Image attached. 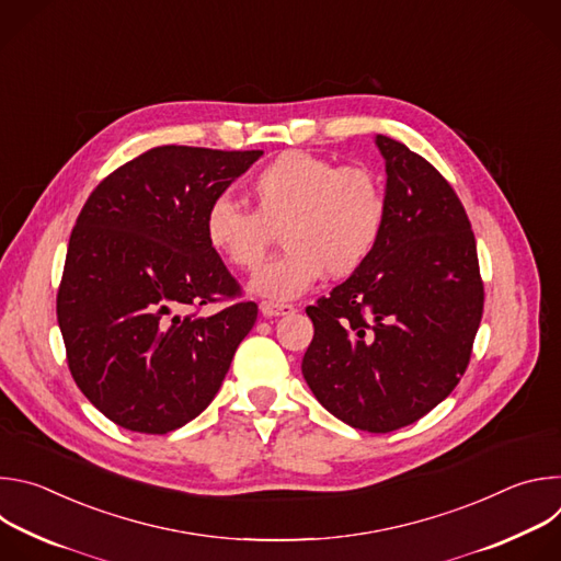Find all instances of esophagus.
<instances>
[{
    "label": "esophagus",
    "instance_id": "1",
    "mask_svg": "<svg viewBox=\"0 0 561 561\" xmlns=\"http://www.w3.org/2000/svg\"><path fill=\"white\" fill-rule=\"evenodd\" d=\"M260 310L264 317H279V314H288L295 310L293 304H282V301H262Z\"/></svg>",
    "mask_w": 561,
    "mask_h": 561
}]
</instances>
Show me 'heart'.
I'll return each instance as SVG.
<instances>
[{
  "label": "heart",
  "instance_id": "1",
  "mask_svg": "<svg viewBox=\"0 0 561 561\" xmlns=\"http://www.w3.org/2000/svg\"><path fill=\"white\" fill-rule=\"evenodd\" d=\"M253 213L228 197L204 215L206 244L234 271H253L279 230L286 251L264 264L251 290L293 299L324 273L348 277L375 253L388 215L379 178L364 167H340L301 150L282 152L251 182Z\"/></svg>",
  "mask_w": 561,
  "mask_h": 561
}]
</instances>
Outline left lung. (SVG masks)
<instances>
[{
  "label": "left lung",
  "mask_w": 561,
  "mask_h": 561,
  "mask_svg": "<svg viewBox=\"0 0 561 561\" xmlns=\"http://www.w3.org/2000/svg\"><path fill=\"white\" fill-rule=\"evenodd\" d=\"M388 215L370 260L306 312L301 373L344 424L390 433L433 411L470 362L484 312L474 234L453 186L407 144L377 135Z\"/></svg>",
  "instance_id": "1"
}]
</instances>
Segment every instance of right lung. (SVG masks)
I'll list each match as a JSON object with an SVG mask.
<instances>
[{
  "mask_svg": "<svg viewBox=\"0 0 561 561\" xmlns=\"http://www.w3.org/2000/svg\"><path fill=\"white\" fill-rule=\"evenodd\" d=\"M262 154L157 146L100 182L79 213L57 322L75 383L117 426L164 435L195 420L251 333L257 304L239 299L204 215ZM215 300L231 304L196 312Z\"/></svg>",
  "mask_w": 561,
  "mask_h": 561,
  "instance_id": "add662e5",
  "label": "right lung"
}]
</instances>
